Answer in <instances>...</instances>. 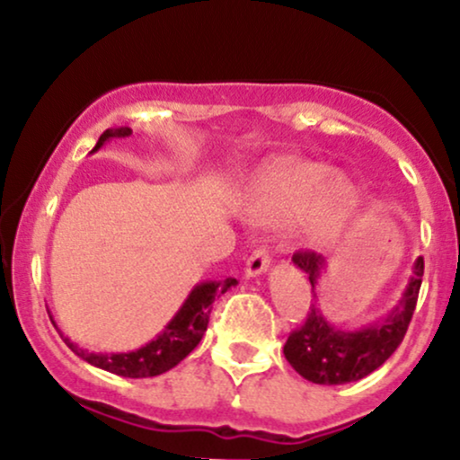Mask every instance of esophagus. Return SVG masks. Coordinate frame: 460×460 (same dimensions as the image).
Here are the masks:
<instances>
[{"instance_id":"obj_1","label":"esophagus","mask_w":460,"mask_h":460,"mask_svg":"<svg viewBox=\"0 0 460 460\" xmlns=\"http://www.w3.org/2000/svg\"><path fill=\"white\" fill-rule=\"evenodd\" d=\"M268 266H270V252H268V248L260 246L255 252H252L251 257H248L244 272H246L248 279L260 277L261 272L268 270Z\"/></svg>"}]
</instances>
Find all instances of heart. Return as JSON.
Segmentation results:
<instances>
[{
	"instance_id": "obj_1",
	"label": "heart",
	"mask_w": 460,
	"mask_h": 460,
	"mask_svg": "<svg viewBox=\"0 0 460 460\" xmlns=\"http://www.w3.org/2000/svg\"><path fill=\"white\" fill-rule=\"evenodd\" d=\"M335 168L320 162H298L263 177L252 199V214L263 225L285 226L309 216L307 237L324 246L341 235L357 205V190Z\"/></svg>"
}]
</instances>
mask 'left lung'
<instances>
[{"label":"left lung","instance_id":"8db88e82","mask_svg":"<svg viewBox=\"0 0 460 460\" xmlns=\"http://www.w3.org/2000/svg\"><path fill=\"white\" fill-rule=\"evenodd\" d=\"M292 261L307 274L315 296V288L326 268V260L318 252L298 251ZM421 277H424V257H417L413 274L398 305L385 318L358 331L332 326L322 314L318 300H314L305 324L294 331L283 346V355L289 366L315 385H346L366 378L374 369L381 367L394 355L395 348L402 344L404 332L413 318Z\"/></svg>","mask_w":460,"mask_h":460}]
</instances>
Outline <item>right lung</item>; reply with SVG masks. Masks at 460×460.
I'll return each mask as SVG.
<instances>
[{"instance_id":"1","label":"right lung","mask_w":460,"mask_h":460,"mask_svg":"<svg viewBox=\"0 0 460 460\" xmlns=\"http://www.w3.org/2000/svg\"><path fill=\"white\" fill-rule=\"evenodd\" d=\"M131 136L129 128H116L105 129L94 145V151H99L110 138H128ZM237 285L235 279H225V281H205L197 283L192 292L188 294L186 303L179 307V311L172 315V320L164 326V331L149 344H145L138 350L131 352H112V355H103V352H88L77 344H73L68 337H65V344L88 361L94 367H102L105 372H112L116 376L125 378H149L157 376V374L168 372L175 367L179 361H183L194 348L199 346L200 337L208 331L209 314H212V303L226 289ZM54 322V320H51ZM56 324V322H54Z\"/></svg>"}]
</instances>
